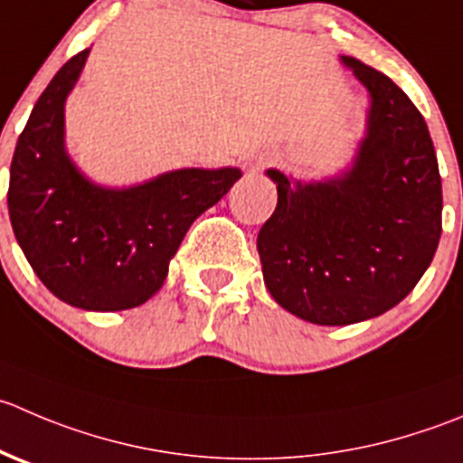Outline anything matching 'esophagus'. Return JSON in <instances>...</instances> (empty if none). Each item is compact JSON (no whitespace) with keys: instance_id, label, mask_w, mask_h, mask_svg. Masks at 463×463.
Masks as SVG:
<instances>
[{"instance_id":"esophagus-1","label":"esophagus","mask_w":463,"mask_h":463,"mask_svg":"<svg viewBox=\"0 0 463 463\" xmlns=\"http://www.w3.org/2000/svg\"><path fill=\"white\" fill-rule=\"evenodd\" d=\"M269 160H271V156H269L267 151H260V154H253L249 156V158H244L241 167H244V172H260V169L267 167Z\"/></svg>"}]
</instances>
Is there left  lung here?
Listing matches in <instances>:
<instances>
[{"label":"left lung","instance_id":"obj_1","mask_svg":"<svg viewBox=\"0 0 463 463\" xmlns=\"http://www.w3.org/2000/svg\"><path fill=\"white\" fill-rule=\"evenodd\" d=\"M339 61L369 92L355 156L321 181L267 169L278 205L258 235L269 294L317 326H351L401 303L441 237V176L423 115L383 71Z\"/></svg>","mask_w":463,"mask_h":463}]
</instances>
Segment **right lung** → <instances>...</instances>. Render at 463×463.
Returning a JSON list of instances; mask_svg holds the SVG:
<instances>
[{
    "label": "right lung",
    "instance_id": "obj_1",
    "mask_svg": "<svg viewBox=\"0 0 463 463\" xmlns=\"http://www.w3.org/2000/svg\"><path fill=\"white\" fill-rule=\"evenodd\" d=\"M90 49L65 62L17 137L8 183L13 232L56 298L90 312L146 303L196 217L241 178L237 167H185L128 187L90 181L65 145V101Z\"/></svg>",
    "mask_w": 463,
    "mask_h": 463
}]
</instances>
